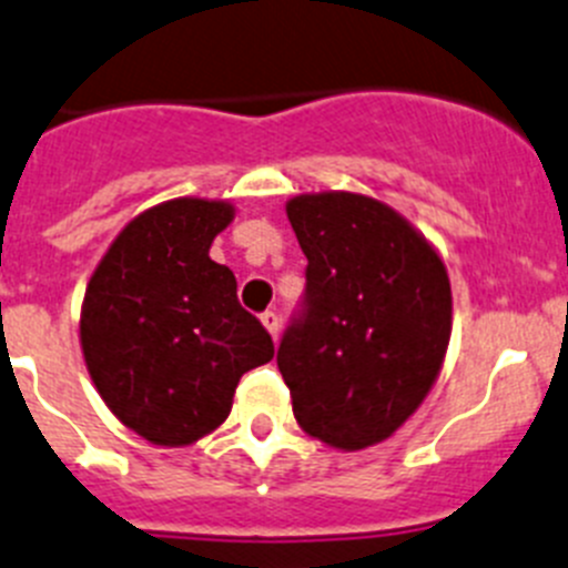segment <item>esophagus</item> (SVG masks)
Masks as SVG:
<instances>
[{"instance_id":"34e87169","label":"esophagus","mask_w":568,"mask_h":568,"mask_svg":"<svg viewBox=\"0 0 568 568\" xmlns=\"http://www.w3.org/2000/svg\"><path fill=\"white\" fill-rule=\"evenodd\" d=\"M260 322H263V327H266V331L272 333L274 342H277V336H280V316L274 314V311H266V314L260 316Z\"/></svg>"}]
</instances>
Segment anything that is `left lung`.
I'll use <instances>...</instances> for the list:
<instances>
[{"instance_id": "left-lung-1", "label": "left lung", "mask_w": 568, "mask_h": 568, "mask_svg": "<svg viewBox=\"0 0 568 568\" xmlns=\"http://www.w3.org/2000/svg\"><path fill=\"white\" fill-rule=\"evenodd\" d=\"M305 300L277 349L294 417L311 437L358 452L404 426L443 369L452 283L437 248L362 193L294 195Z\"/></svg>"}]
</instances>
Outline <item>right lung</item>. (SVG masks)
<instances>
[{"instance_id":"1","label":"right lung","mask_w":568,"mask_h":568,"mask_svg":"<svg viewBox=\"0 0 568 568\" xmlns=\"http://www.w3.org/2000/svg\"><path fill=\"white\" fill-rule=\"evenodd\" d=\"M232 219L230 201H162L125 224L87 285L83 362L116 420L153 445L215 432L241 375L274 358L235 274L210 257Z\"/></svg>"}]
</instances>
